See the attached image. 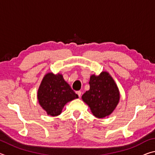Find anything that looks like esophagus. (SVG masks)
<instances>
[{
	"mask_svg": "<svg viewBox=\"0 0 155 155\" xmlns=\"http://www.w3.org/2000/svg\"><path fill=\"white\" fill-rule=\"evenodd\" d=\"M77 94L78 95V96L80 98V97L81 96V91H77Z\"/></svg>",
	"mask_w": 155,
	"mask_h": 155,
	"instance_id": "34e87169",
	"label": "esophagus"
}]
</instances>
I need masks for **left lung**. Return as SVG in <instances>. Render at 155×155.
Returning <instances> with one entry per match:
<instances>
[{"label":"left lung","mask_w":155,"mask_h":155,"mask_svg":"<svg viewBox=\"0 0 155 155\" xmlns=\"http://www.w3.org/2000/svg\"><path fill=\"white\" fill-rule=\"evenodd\" d=\"M90 90L84 93L83 101L90 107L94 116L103 118L111 114L120 100V93L116 84L108 72L100 75H91Z\"/></svg>","instance_id":"obj_1"}]
</instances>
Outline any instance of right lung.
<instances>
[{
    "label": "right lung",
    "instance_id": "right-lung-1",
    "mask_svg": "<svg viewBox=\"0 0 155 155\" xmlns=\"http://www.w3.org/2000/svg\"><path fill=\"white\" fill-rule=\"evenodd\" d=\"M77 98V94L59 74L55 75L48 73L46 74L38 92V98L41 107L52 116L59 115L68 102Z\"/></svg>",
    "mask_w": 155,
    "mask_h": 155
}]
</instances>
